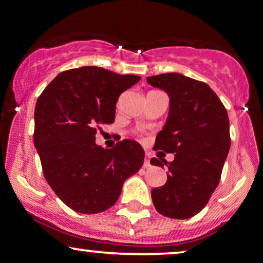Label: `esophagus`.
I'll return each mask as SVG.
<instances>
[{"mask_svg":"<svg viewBox=\"0 0 263 263\" xmlns=\"http://www.w3.org/2000/svg\"><path fill=\"white\" fill-rule=\"evenodd\" d=\"M151 164H150V155L148 154H146L145 155V161H144V167L145 168H148L150 167Z\"/></svg>","mask_w":263,"mask_h":263,"instance_id":"obj_1","label":"esophagus"}]
</instances>
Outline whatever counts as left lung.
<instances>
[{
	"label": "left lung",
	"instance_id": "8db88e82",
	"mask_svg": "<svg viewBox=\"0 0 263 263\" xmlns=\"http://www.w3.org/2000/svg\"><path fill=\"white\" fill-rule=\"evenodd\" d=\"M147 83L170 95V115L158 133L154 150L174 154L173 162L151 158V164H166L167 183L151 191L161 215L186 219L209 202L221 180L231 147L229 118L224 105L206 83L178 73L147 78Z\"/></svg>",
	"mask_w": 263,
	"mask_h": 263
}]
</instances>
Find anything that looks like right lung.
I'll return each instance as SVG.
<instances>
[{"instance_id": "right-lung-1", "label": "right lung", "mask_w": 263, "mask_h": 263, "mask_svg": "<svg viewBox=\"0 0 263 263\" xmlns=\"http://www.w3.org/2000/svg\"><path fill=\"white\" fill-rule=\"evenodd\" d=\"M140 80L101 67L60 73L35 106L34 144L44 177L70 209L93 215L116 203L122 186L142 167L145 152L124 139L112 148L95 144L102 124H112L122 92Z\"/></svg>"}]
</instances>
